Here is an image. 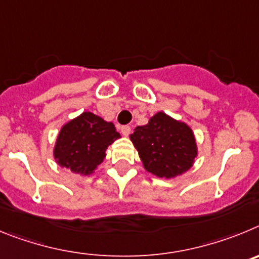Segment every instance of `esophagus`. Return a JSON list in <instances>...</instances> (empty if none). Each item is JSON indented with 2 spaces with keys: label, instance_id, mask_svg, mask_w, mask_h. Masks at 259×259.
<instances>
[{
  "label": "esophagus",
  "instance_id": "obj_1",
  "mask_svg": "<svg viewBox=\"0 0 259 259\" xmlns=\"http://www.w3.org/2000/svg\"><path fill=\"white\" fill-rule=\"evenodd\" d=\"M120 132L124 137H127V135L130 134V132H132V129H130V126H127V125H124V126L120 127Z\"/></svg>",
  "mask_w": 259,
  "mask_h": 259
}]
</instances>
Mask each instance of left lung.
<instances>
[{
	"mask_svg": "<svg viewBox=\"0 0 259 259\" xmlns=\"http://www.w3.org/2000/svg\"><path fill=\"white\" fill-rule=\"evenodd\" d=\"M130 141L146 171L171 179L185 174L196 161L199 150L190 125L157 112L143 126H137Z\"/></svg>",
	"mask_w": 259,
	"mask_h": 259,
	"instance_id": "left-lung-1",
	"label": "left lung"
}]
</instances>
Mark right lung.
<instances>
[{
	"mask_svg": "<svg viewBox=\"0 0 259 259\" xmlns=\"http://www.w3.org/2000/svg\"><path fill=\"white\" fill-rule=\"evenodd\" d=\"M121 138L112 122L82 112L60 127L53 156L59 166L80 176H92L103 162L108 146Z\"/></svg>",
	"mask_w": 259,
	"mask_h": 259,
	"instance_id": "obj_1",
	"label": "right lung"
}]
</instances>
